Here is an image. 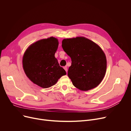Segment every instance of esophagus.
<instances>
[{"label":"esophagus","instance_id":"34e87169","mask_svg":"<svg viewBox=\"0 0 131 131\" xmlns=\"http://www.w3.org/2000/svg\"><path fill=\"white\" fill-rule=\"evenodd\" d=\"M64 70H65V71L67 72V67L66 66H65V67H64Z\"/></svg>","mask_w":131,"mask_h":131}]
</instances>
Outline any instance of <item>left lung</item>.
I'll return each instance as SVG.
<instances>
[{"instance_id": "obj_1", "label": "left lung", "mask_w": 131, "mask_h": 131, "mask_svg": "<svg viewBox=\"0 0 131 131\" xmlns=\"http://www.w3.org/2000/svg\"><path fill=\"white\" fill-rule=\"evenodd\" d=\"M62 47L71 58L68 76L73 85L82 91L97 87L104 79L107 68L106 57L101 48L84 37L65 39Z\"/></svg>"}]
</instances>
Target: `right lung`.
<instances>
[{"label": "right lung", "instance_id": "1", "mask_svg": "<svg viewBox=\"0 0 131 131\" xmlns=\"http://www.w3.org/2000/svg\"><path fill=\"white\" fill-rule=\"evenodd\" d=\"M58 47V40L50 37L32 44L23 55V67L26 76L41 88L54 85L66 74L54 57Z\"/></svg>", "mask_w": 131, "mask_h": 131}]
</instances>
